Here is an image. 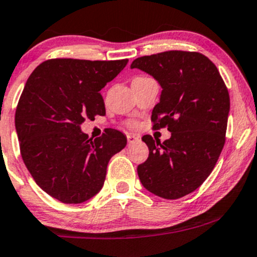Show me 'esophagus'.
<instances>
[{
    "instance_id": "34e87169",
    "label": "esophagus",
    "mask_w": 257,
    "mask_h": 257,
    "mask_svg": "<svg viewBox=\"0 0 257 257\" xmlns=\"http://www.w3.org/2000/svg\"><path fill=\"white\" fill-rule=\"evenodd\" d=\"M137 141H140V136H137V135H132V134L127 135L128 145H131V143H134V142H137Z\"/></svg>"
}]
</instances>
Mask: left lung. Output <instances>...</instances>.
Segmentation results:
<instances>
[{"label":"left lung","instance_id":"left-lung-1","mask_svg":"<svg viewBox=\"0 0 257 257\" xmlns=\"http://www.w3.org/2000/svg\"><path fill=\"white\" fill-rule=\"evenodd\" d=\"M162 87L152 111L154 128L168 127L169 140L142 137L150 156L137 167L143 186L167 200L195 191L208 178L225 142L229 93L214 63L200 52L165 51L131 63Z\"/></svg>","mask_w":257,"mask_h":257}]
</instances>
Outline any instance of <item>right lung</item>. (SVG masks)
I'll return each instance as SVG.
<instances>
[{
    "instance_id": "right-lung-1",
    "label": "right lung",
    "mask_w": 257,
    "mask_h": 257,
    "mask_svg": "<svg viewBox=\"0 0 257 257\" xmlns=\"http://www.w3.org/2000/svg\"><path fill=\"white\" fill-rule=\"evenodd\" d=\"M127 62L48 60L24 85L15 118L22 158L35 183L60 202L77 205L98 194L110 158L127 143L116 130L94 141L81 130L85 118L105 115L99 92Z\"/></svg>"
}]
</instances>
